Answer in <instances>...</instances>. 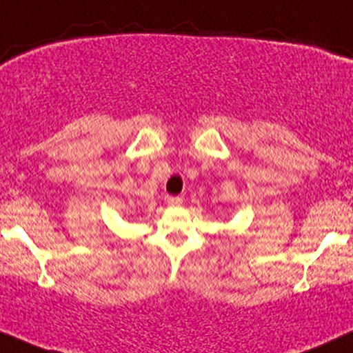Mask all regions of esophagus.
I'll return each mask as SVG.
<instances>
[{"label":"esophagus","instance_id":"esophagus-1","mask_svg":"<svg viewBox=\"0 0 353 353\" xmlns=\"http://www.w3.org/2000/svg\"><path fill=\"white\" fill-rule=\"evenodd\" d=\"M181 201H183V198H180V196H166L165 198V203L168 205V207H178V205H181Z\"/></svg>","mask_w":353,"mask_h":353}]
</instances>
